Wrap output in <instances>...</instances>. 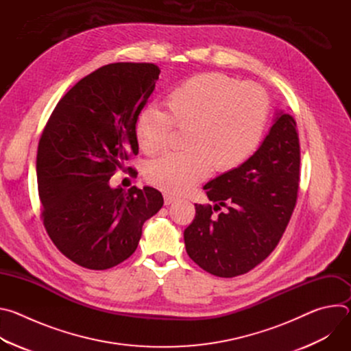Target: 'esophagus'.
I'll return each instance as SVG.
<instances>
[{
	"mask_svg": "<svg viewBox=\"0 0 351 351\" xmlns=\"http://www.w3.org/2000/svg\"><path fill=\"white\" fill-rule=\"evenodd\" d=\"M164 202H165V206H171L176 202V198L173 195H169V194H165L164 195Z\"/></svg>",
	"mask_w": 351,
	"mask_h": 351,
	"instance_id": "esophagus-1",
	"label": "esophagus"
}]
</instances>
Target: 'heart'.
I'll return each mask as SVG.
<instances>
[{"mask_svg":"<svg viewBox=\"0 0 351 351\" xmlns=\"http://www.w3.org/2000/svg\"><path fill=\"white\" fill-rule=\"evenodd\" d=\"M167 112L145 107L136 121L141 152L164 149L173 125L184 129L180 153H168L147 165V180L169 194H183L211 172L243 165L258 148L269 114L267 93L256 83H237L222 73H199L167 95Z\"/></svg>","mask_w":351,"mask_h":351,"instance_id":"1","label":"heart"}]
</instances>
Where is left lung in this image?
Here are the masks:
<instances>
[{"instance_id":"left-lung-1","label":"left lung","mask_w":351,"mask_h":351,"mask_svg":"<svg viewBox=\"0 0 351 351\" xmlns=\"http://www.w3.org/2000/svg\"><path fill=\"white\" fill-rule=\"evenodd\" d=\"M300 145L295 121L276 110L257 152L203 189L214 206H195L186 228L189 257L204 271L233 278L261 264L278 245L295 206ZM222 206L219 216L214 210Z\"/></svg>"}]
</instances>
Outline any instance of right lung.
Returning a JSON list of instances; mask_svg holds the SVG:
<instances>
[{"instance_id": "obj_1", "label": "right lung", "mask_w": 351, "mask_h": 351, "mask_svg": "<svg viewBox=\"0 0 351 351\" xmlns=\"http://www.w3.org/2000/svg\"><path fill=\"white\" fill-rule=\"evenodd\" d=\"M158 76L154 64L99 68L62 97L41 134L36 169L44 226L60 252L87 269L129 258L144 222L164 204L152 186L110 184L138 153L136 121Z\"/></svg>"}]
</instances>
